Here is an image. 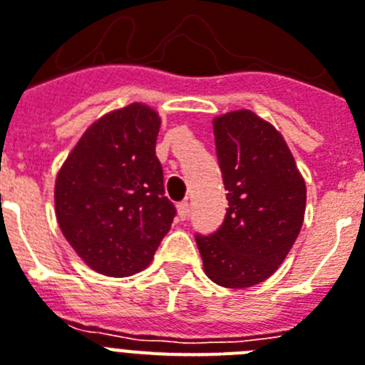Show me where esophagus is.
<instances>
[{
  "label": "esophagus",
  "instance_id": "1",
  "mask_svg": "<svg viewBox=\"0 0 365 365\" xmlns=\"http://www.w3.org/2000/svg\"><path fill=\"white\" fill-rule=\"evenodd\" d=\"M188 210H190L188 201H180V203L177 205V215H179L180 220H185L186 216H188Z\"/></svg>",
  "mask_w": 365,
  "mask_h": 365
}]
</instances>
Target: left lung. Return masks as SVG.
<instances>
[{
    "label": "left lung",
    "instance_id": "left-lung-1",
    "mask_svg": "<svg viewBox=\"0 0 365 365\" xmlns=\"http://www.w3.org/2000/svg\"><path fill=\"white\" fill-rule=\"evenodd\" d=\"M230 209L210 237H195L203 270L230 289L257 285L287 257L306 212V182L274 125L252 110L212 119Z\"/></svg>",
    "mask_w": 365,
    "mask_h": 365
}]
</instances>
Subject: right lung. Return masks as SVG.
I'll use <instances>...</instances> for the list:
<instances>
[{"label": "right lung", "instance_id": "obj_1", "mask_svg": "<svg viewBox=\"0 0 365 365\" xmlns=\"http://www.w3.org/2000/svg\"><path fill=\"white\" fill-rule=\"evenodd\" d=\"M160 115L134 102L96 119L57 171L61 233L91 270L126 278L147 269L175 207L156 158Z\"/></svg>", "mask_w": 365, "mask_h": 365}]
</instances>
